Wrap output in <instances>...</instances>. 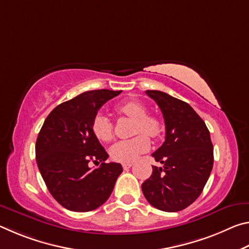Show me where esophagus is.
Here are the masks:
<instances>
[{
    "label": "esophagus",
    "mask_w": 249,
    "mask_h": 249,
    "mask_svg": "<svg viewBox=\"0 0 249 249\" xmlns=\"http://www.w3.org/2000/svg\"><path fill=\"white\" fill-rule=\"evenodd\" d=\"M122 166H123L124 169L126 170V169H128V168L132 167L133 163L132 162H123V163H122Z\"/></svg>",
    "instance_id": "34e87169"
}]
</instances>
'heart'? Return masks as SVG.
Wrapping results in <instances>:
<instances>
[{"label": "heart", "mask_w": 249, "mask_h": 249, "mask_svg": "<svg viewBox=\"0 0 249 249\" xmlns=\"http://www.w3.org/2000/svg\"><path fill=\"white\" fill-rule=\"evenodd\" d=\"M117 109L129 119L136 120L135 134L143 133L130 140L117 142L111 148V157L113 159L121 162H129L149 149L150 141L147 135L153 138L158 137L161 132V124L156 117L147 115L146 107L136 101H126ZM92 132L100 142H103L112 141L114 136L112 122L102 113H98L92 121Z\"/></svg>", "instance_id": "obj_1"}]
</instances>
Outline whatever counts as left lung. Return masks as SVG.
<instances>
[{
	"mask_svg": "<svg viewBox=\"0 0 249 249\" xmlns=\"http://www.w3.org/2000/svg\"><path fill=\"white\" fill-rule=\"evenodd\" d=\"M161 111L166 140L151 155L163 167L142 184L147 201L165 212H178L203 191L213 168V145L204 121L188 103L157 90H147Z\"/></svg>",
	"mask_w": 249,
	"mask_h": 249,
	"instance_id": "left-lung-1",
	"label": "left lung"
}]
</instances>
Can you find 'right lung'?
<instances>
[{
    "instance_id": "1",
    "label": "right lung",
    "mask_w": 249,
    "mask_h": 249,
    "mask_svg": "<svg viewBox=\"0 0 249 249\" xmlns=\"http://www.w3.org/2000/svg\"><path fill=\"white\" fill-rule=\"evenodd\" d=\"M122 91H87L54 107L36 141V161L49 192L64 208L89 212L107 201L123 171L107 163L108 155L92 132V121L104 103ZM101 162L91 170L89 162Z\"/></svg>"
}]
</instances>
